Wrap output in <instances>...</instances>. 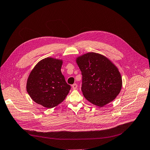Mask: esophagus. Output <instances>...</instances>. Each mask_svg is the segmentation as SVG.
Segmentation results:
<instances>
[{"mask_svg": "<svg viewBox=\"0 0 150 150\" xmlns=\"http://www.w3.org/2000/svg\"><path fill=\"white\" fill-rule=\"evenodd\" d=\"M71 86H72V88H73L74 90H76L77 87H78V85H77V84H76V83H74V85H72Z\"/></svg>", "mask_w": 150, "mask_h": 150, "instance_id": "1", "label": "esophagus"}]
</instances>
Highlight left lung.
<instances>
[{
    "label": "left lung",
    "instance_id": "1",
    "mask_svg": "<svg viewBox=\"0 0 150 150\" xmlns=\"http://www.w3.org/2000/svg\"><path fill=\"white\" fill-rule=\"evenodd\" d=\"M82 75L81 91L87 100L103 107L119 95L122 80L120 72L108 58L96 52H88L76 59Z\"/></svg>",
    "mask_w": 150,
    "mask_h": 150
}]
</instances>
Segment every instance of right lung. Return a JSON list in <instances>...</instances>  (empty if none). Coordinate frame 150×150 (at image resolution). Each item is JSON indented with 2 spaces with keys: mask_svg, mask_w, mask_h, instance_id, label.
Returning a JSON list of instances; mask_svg holds the SVG:
<instances>
[{
  "mask_svg": "<svg viewBox=\"0 0 150 150\" xmlns=\"http://www.w3.org/2000/svg\"><path fill=\"white\" fill-rule=\"evenodd\" d=\"M62 60L47 57L40 60L31 71L26 83V91L38 104L52 108L62 103L70 86L61 72Z\"/></svg>",
  "mask_w": 150,
  "mask_h": 150,
  "instance_id": "1",
  "label": "right lung"
}]
</instances>
